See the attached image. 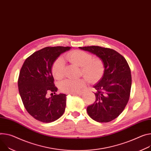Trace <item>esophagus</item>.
Listing matches in <instances>:
<instances>
[{
	"label": "esophagus",
	"instance_id": "34e87169",
	"mask_svg": "<svg viewBox=\"0 0 151 151\" xmlns=\"http://www.w3.org/2000/svg\"><path fill=\"white\" fill-rule=\"evenodd\" d=\"M83 93V92H79V93H73V94H71L72 95H80Z\"/></svg>",
	"mask_w": 151,
	"mask_h": 151
}]
</instances>
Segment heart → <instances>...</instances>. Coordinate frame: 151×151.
<instances>
[{"label": "heart", "instance_id": "obj_1", "mask_svg": "<svg viewBox=\"0 0 151 151\" xmlns=\"http://www.w3.org/2000/svg\"><path fill=\"white\" fill-rule=\"evenodd\" d=\"M66 58L71 63L81 67V72L91 83L98 82L103 76L105 67L102 60L99 58H92L87 52L75 50L68 53ZM64 61L62 58H58L53 64L52 72L53 76L57 79H61L64 75ZM87 83L86 79L76 81L66 79L60 84V89L65 93H78Z\"/></svg>", "mask_w": 151, "mask_h": 151}]
</instances>
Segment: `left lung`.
I'll return each instance as SVG.
<instances>
[{
  "mask_svg": "<svg viewBox=\"0 0 151 151\" xmlns=\"http://www.w3.org/2000/svg\"><path fill=\"white\" fill-rule=\"evenodd\" d=\"M79 48L96 55L105 67L102 78L93 86L96 101L87 106V113L98 122L112 121L122 113L129 99L132 79L129 65L113 49L95 46Z\"/></svg>",
  "mask_w": 151,
  "mask_h": 151,
  "instance_id": "8db88e82",
  "label": "left lung"
}]
</instances>
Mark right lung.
<instances>
[{
	"mask_svg": "<svg viewBox=\"0 0 151 151\" xmlns=\"http://www.w3.org/2000/svg\"><path fill=\"white\" fill-rule=\"evenodd\" d=\"M71 47H46L32 53L24 61L19 73L18 87L26 111L36 120L50 123L64 113L67 95L55 94L47 98L48 92L55 94L52 67L60 55ZM52 94V93H51Z\"/></svg>",
	"mask_w": 151,
	"mask_h": 151,
	"instance_id": "right-lung-1",
	"label": "right lung"
}]
</instances>
